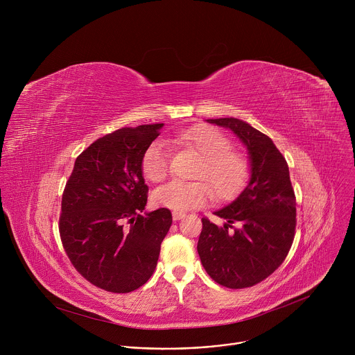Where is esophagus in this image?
<instances>
[{
    "instance_id": "34e87169",
    "label": "esophagus",
    "mask_w": 355,
    "mask_h": 355,
    "mask_svg": "<svg viewBox=\"0 0 355 355\" xmlns=\"http://www.w3.org/2000/svg\"><path fill=\"white\" fill-rule=\"evenodd\" d=\"M184 216H185L184 212H177V211L173 212V219H174V220H180V219H182Z\"/></svg>"
}]
</instances>
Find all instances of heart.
<instances>
[{"mask_svg":"<svg viewBox=\"0 0 355 355\" xmlns=\"http://www.w3.org/2000/svg\"><path fill=\"white\" fill-rule=\"evenodd\" d=\"M177 143L195 150L202 157L195 177L204 181L173 180L160 185L153 192V202L157 207L177 212L205 205L214 193L218 199L234 196L248 181L250 163L240 153L233 151L234 144L219 129L212 126H195L180 132ZM141 173L148 181H162L168 173L167 146L156 140L144 151Z\"/></svg>","mask_w":355,"mask_h":355,"instance_id":"b5f03b06","label":"heart"}]
</instances>
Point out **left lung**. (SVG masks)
<instances>
[{"label": "left lung", "instance_id": "obj_1", "mask_svg": "<svg viewBox=\"0 0 355 355\" xmlns=\"http://www.w3.org/2000/svg\"><path fill=\"white\" fill-rule=\"evenodd\" d=\"M232 130L247 147L250 180L227 207L215 212L223 226L202 218L198 254L209 277L232 289L270 277L285 260L295 236L296 200L289 168L274 141L236 118L207 119Z\"/></svg>", "mask_w": 355, "mask_h": 355}]
</instances>
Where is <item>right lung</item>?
Masks as SVG:
<instances>
[{"mask_svg": "<svg viewBox=\"0 0 355 355\" xmlns=\"http://www.w3.org/2000/svg\"><path fill=\"white\" fill-rule=\"evenodd\" d=\"M164 123L122 128L76 159L62 198L59 230L74 268L92 285L128 293L153 275L171 212H144L141 159Z\"/></svg>", "mask_w": 355, "mask_h": 355, "instance_id": "obj_1", "label": "right lung"}]
</instances>
